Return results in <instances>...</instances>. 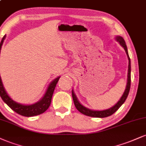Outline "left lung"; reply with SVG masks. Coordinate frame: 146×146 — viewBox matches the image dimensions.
I'll use <instances>...</instances> for the list:
<instances>
[{
    "instance_id": "1",
    "label": "left lung",
    "mask_w": 146,
    "mask_h": 146,
    "mask_svg": "<svg viewBox=\"0 0 146 146\" xmlns=\"http://www.w3.org/2000/svg\"><path fill=\"white\" fill-rule=\"evenodd\" d=\"M115 40L120 43V45L122 46L125 50L126 55H127L128 60H129V66H128V75H127V83H126V86L125 88V90L122 94V96H121V98L117 101V103L115 105H114L113 107L110 108V109L105 110H101V111H99V110H90V109L86 108L83 105H82L80 103V101H78V98H77L76 95L75 94L74 91L73 90H72V96H73V102H74V104L75 108H77V110L81 112L82 113L84 114V115H88V116L90 117H108L110 115H111L113 113H115V111L120 108L121 105L125 102L126 98H127L128 95H129L130 88H131V59H130L129 53H128L127 50V47H126V43L124 41V38L120 36H116L115 37Z\"/></svg>"
}]
</instances>
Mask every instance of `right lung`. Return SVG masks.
I'll return each instance as SVG.
<instances>
[{
  "mask_svg": "<svg viewBox=\"0 0 146 146\" xmlns=\"http://www.w3.org/2000/svg\"><path fill=\"white\" fill-rule=\"evenodd\" d=\"M6 37V35L3 36L2 38L1 43H0V54L2 45L3 44V42ZM60 76H58V78L52 81L51 83L49 84L47 87L45 93L43 97L39 100L38 102L31 105H24L21 103H17L15 101L8 95L5 90L4 86H3V82L0 75V96L3 100V101L6 103L7 105L9 107L11 110H13L14 111L20 114L21 115L26 117H31L34 115H37L39 114L43 113L48 109L51 104V101H52V97L53 95V93L55 89L56 84L58 82L59 78Z\"/></svg>",
  "mask_w": 146,
  "mask_h": 146,
  "instance_id": "obj_1",
  "label": "right lung"
}]
</instances>
